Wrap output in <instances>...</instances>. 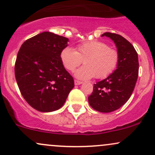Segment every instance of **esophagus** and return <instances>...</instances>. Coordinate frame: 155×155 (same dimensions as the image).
Returning a JSON list of instances; mask_svg holds the SVG:
<instances>
[{
  "label": "esophagus",
  "mask_w": 155,
  "mask_h": 155,
  "mask_svg": "<svg viewBox=\"0 0 155 155\" xmlns=\"http://www.w3.org/2000/svg\"><path fill=\"white\" fill-rule=\"evenodd\" d=\"M74 83H75V85H79V84H81L83 82L82 81H78V80H75V81H74Z\"/></svg>",
  "instance_id": "obj_1"
}]
</instances>
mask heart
Returning a JSON list of instances; mask_svg holds the SVG:
<instances>
[{
  "mask_svg": "<svg viewBox=\"0 0 155 155\" xmlns=\"http://www.w3.org/2000/svg\"><path fill=\"white\" fill-rule=\"evenodd\" d=\"M60 59L69 71H74L84 60V65L74 74L77 79H104L117 68L120 54L118 51L109 47L105 42L90 41L79 44L76 51L71 47H65L61 51Z\"/></svg>",
  "mask_w": 155,
  "mask_h": 155,
  "instance_id": "heart-1",
  "label": "heart"
}]
</instances>
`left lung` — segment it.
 Here are the masks:
<instances>
[{
	"label": "left lung",
	"mask_w": 155,
	"mask_h": 155,
	"mask_svg": "<svg viewBox=\"0 0 155 155\" xmlns=\"http://www.w3.org/2000/svg\"><path fill=\"white\" fill-rule=\"evenodd\" d=\"M116 44L120 54L117 69L106 79L93 86L89 96V104L92 108L108 113L120 108L128 101L138 76V58L136 49L127 40L116 33H105Z\"/></svg>",
	"instance_id": "8db88e82"
}]
</instances>
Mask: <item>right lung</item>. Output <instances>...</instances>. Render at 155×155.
I'll return each instance as SVG.
<instances>
[{
    "mask_svg": "<svg viewBox=\"0 0 155 155\" xmlns=\"http://www.w3.org/2000/svg\"><path fill=\"white\" fill-rule=\"evenodd\" d=\"M68 41L64 36L43 32L26 40L18 51L15 66L17 84L25 100L39 111L59 109L74 88V79L60 59Z\"/></svg>",
    "mask_w": 155,
    "mask_h": 155,
    "instance_id": "add662e5",
    "label": "right lung"
}]
</instances>
